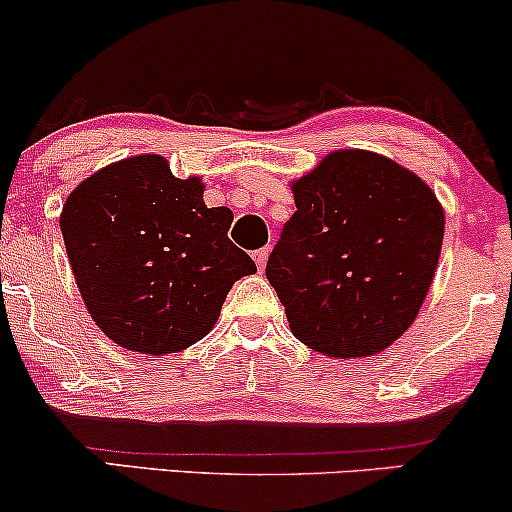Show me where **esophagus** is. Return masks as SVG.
I'll return each mask as SVG.
<instances>
[{"label": "esophagus", "mask_w": 512, "mask_h": 512, "mask_svg": "<svg viewBox=\"0 0 512 512\" xmlns=\"http://www.w3.org/2000/svg\"><path fill=\"white\" fill-rule=\"evenodd\" d=\"M269 252H272V248H269V245H267V248H262V250L255 252V264H257V269H260V272H262L264 267H267Z\"/></svg>", "instance_id": "obj_1"}]
</instances>
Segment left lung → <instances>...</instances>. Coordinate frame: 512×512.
<instances>
[{
	"mask_svg": "<svg viewBox=\"0 0 512 512\" xmlns=\"http://www.w3.org/2000/svg\"><path fill=\"white\" fill-rule=\"evenodd\" d=\"M267 279L305 346L373 356L409 330L436 274L445 214L419 175L373 151L342 149L291 185Z\"/></svg>",
	"mask_w": 512,
	"mask_h": 512,
	"instance_id": "left-lung-1",
	"label": "left lung"
}]
</instances>
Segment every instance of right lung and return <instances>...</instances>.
Listing matches in <instances>:
<instances>
[{"label": "right lung", "mask_w": 512, "mask_h": 512, "mask_svg": "<svg viewBox=\"0 0 512 512\" xmlns=\"http://www.w3.org/2000/svg\"><path fill=\"white\" fill-rule=\"evenodd\" d=\"M231 221L204 204L202 180L144 154L81 182L60 228L93 322L122 349L163 356L207 337L231 286L257 272L228 240Z\"/></svg>", "instance_id": "obj_1"}]
</instances>
